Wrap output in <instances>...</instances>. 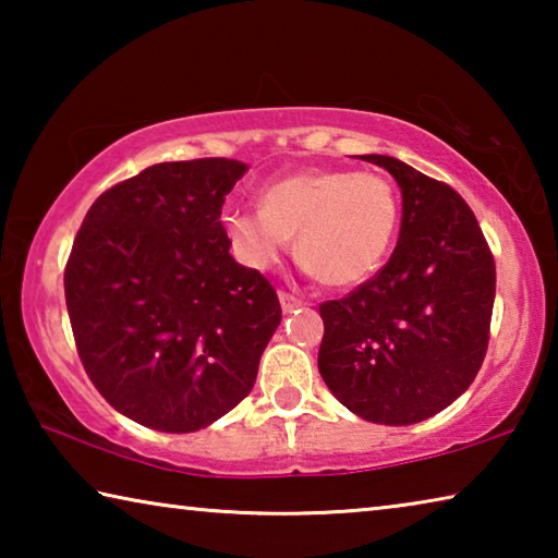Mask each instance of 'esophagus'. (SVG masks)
<instances>
[{
    "mask_svg": "<svg viewBox=\"0 0 558 558\" xmlns=\"http://www.w3.org/2000/svg\"><path fill=\"white\" fill-rule=\"evenodd\" d=\"M300 305H302V300L292 295V292H286V290L280 292V307L286 310V313H290V310H295V307H300Z\"/></svg>",
    "mask_w": 558,
    "mask_h": 558,
    "instance_id": "34e87169",
    "label": "esophagus"
}]
</instances>
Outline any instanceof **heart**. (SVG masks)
Listing matches in <instances>:
<instances>
[{"instance_id":"obj_1","label":"heart","mask_w":558,"mask_h":558,"mask_svg":"<svg viewBox=\"0 0 558 558\" xmlns=\"http://www.w3.org/2000/svg\"><path fill=\"white\" fill-rule=\"evenodd\" d=\"M399 194L381 172L307 169L268 184L260 209H229L223 229L245 266L268 270L298 235V256L332 288L372 278L399 229Z\"/></svg>"}]
</instances>
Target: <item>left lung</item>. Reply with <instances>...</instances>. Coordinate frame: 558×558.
<instances>
[{"instance_id":"1","label":"left lung","mask_w":558,"mask_h":558,"mask_svg":"<svg viewBox=\"0 0 558 558\" xmlns=\"http://www.w3.org/2000/svg\"><path fill=\"white\" fill-rule=\"evenodd\" d=\"M362 159L399 182L401 235L374 278L319 305L317 366L339 403L364 421L411 426L456 401L483 366L495 258L456 189L393 157Z\"/></svg>"}]
</instances>
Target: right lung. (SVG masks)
<instances>
[{
  "label": "right lung",
  "mask_w": 558,
  "mask_h": 558,
  "mask_svg": "<svg viewBox=\"0 0 558 558\" xmlns=\"http://www.w3.org/2000/svg\"><path fill=\"white\" fill-rule=\"evenodd\" d=\"M235 159L162 162L102 192L63 272L75 349L112 409L165 433L206 428L256 384L282 317L276 288L231 258Z\"/></svg>",
  "instance_id": "1"
}]
</instances>
